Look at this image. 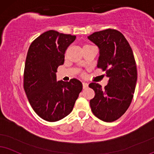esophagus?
Listing matches in <instances>:
<instances>
[{
	"label": "esophagus",
	"mask_w": 154,
	"mask_h": 154,
	"mask_svg": "<svg viewBox=\"0 0 154 154\" xmlns=\"http://www.w3.org/2000/svg\"><path fill=\"white\" fill-rule=\"evenodd\" d=\"M82 83H83V88H88V83H86V82H82Z\"/></svg>",
	"instance_id": "obj_1"
}]
</instances>
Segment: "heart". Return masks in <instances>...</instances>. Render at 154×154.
<instances>
[{"instance_id": "obj_1", "label": "heart", "mask_w": 154, "mask_h": 154, "mask_svg": "<svg viewBox=\"0 0 154 154\" xmlns=\"http://www.w3.org/2000/svg\"><path fill=\"white\" fill-rule=\"evenodd\" d=\"M88 45H83V47H86V46H88Z\"/></svg>"}]
</instances>
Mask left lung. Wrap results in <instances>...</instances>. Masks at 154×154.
<instances>
[{"instance_id": "obj_1", "label": "left lung", "mask_w": 154, "mask_h": 154, "mask_svg": "<svg viewBox=\"0 0 154 154\" xmlns=\"http://www.w3.org/2000/svg\"><path fill=\"white\" fill-rule=\"evenodd\" d=\"M88 38L99 48L97 67L109 78L104 88L98 83L89 84L95 92L91 109L98 119L113 122L124 114L134 97L137 81L135 58L126 38L117 30L95 32Z\"/></svg>"}]
</instances>
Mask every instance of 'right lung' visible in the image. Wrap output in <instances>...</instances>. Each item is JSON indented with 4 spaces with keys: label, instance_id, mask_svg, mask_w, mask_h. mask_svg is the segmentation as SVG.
Instances as JSON below:
<instances>
[{
    "label": "right lung",
    "instance_id": "1",
    "mask_svg": "<svg viewBox=\"0 0 154 154\" xmlns=\"http://www.w3.org/2000/svg\"><path fill=\"white\" fill-rule=\"evenodd\" d=\"M75 39V35L50 30L36 38L28 48L23 88L33 111L49 122L69 114L82 91L78 79L56 81L58 67L63 64L66 49Z\"/></svg>",
    "mask_w": 154,
    "mask_h": 154
}]
</instances>
